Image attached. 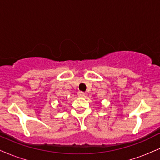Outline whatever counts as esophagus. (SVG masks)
Here are the masks:
<instances>
[{
    "label": "esophagus",
    "mask_w": 160,
    "mask_h": 160,
    "mask_svg": "<svg viewBox=\"0 0 160 160\" xmlns=\"http://www.w3.org/2000/svg\"><path fill=\"white\" fill-rule=\"evenodd\" d=\"M78 95L80 98H82V97L85 96V93L83 92H81V91H79L78 93Z\"/></svg>",
    "instance_id": "obj_1"
}]
</instances>
